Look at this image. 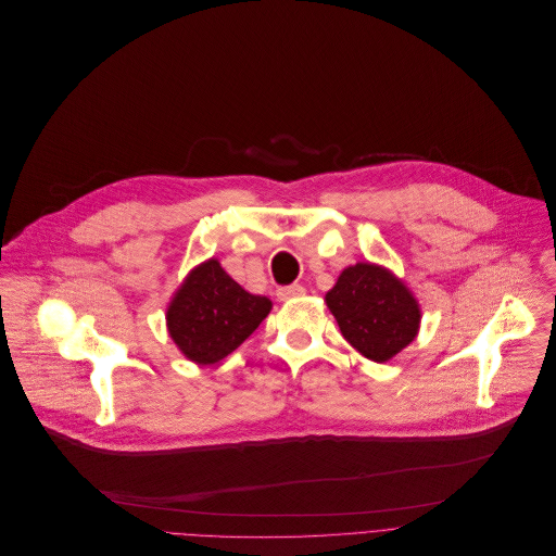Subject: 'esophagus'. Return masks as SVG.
I'll return each instance as SVG.
<instances>
[{
    "mask_svg": "<svg viewBox=\"0 0 556 556\" xmlns=\"http://www.w3.org/2000/svg\"><path fill=\"white\" fill-rule=\"evenodd\" d=\"M276 295H278V300H293V298H300V295H304V287L302 285H289V287H280L278 291H276Z\"/></svg>",
    "mask_w": 556,
    "mask_h": 556,
    "instance_id": "34e87169",
    "label": "esophagus"
}]
</instances>
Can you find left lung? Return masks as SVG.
Returning a JSON list of instances; mask_svg holds the SVG:
<instances>
[{"mask_svg":"<svg viewBox=\"0 0 556 556\" xmlns=\"http://www.w3.org/2000/svg\"><path fill=\"white\" fill-rule=\"evenodd\" d=\"M324 300L344 340L377 364L399 355L418 332L420 306L414 293L381 265L346 267Z\"/></svg>","mask_w":556,"mask_h":556,"instance_id":"left-lung-1","label":"left lung"}]
</instances>
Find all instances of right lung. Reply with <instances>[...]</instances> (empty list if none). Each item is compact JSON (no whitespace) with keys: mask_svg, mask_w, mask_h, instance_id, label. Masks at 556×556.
Returning a JSON list of instances; mask_svg holds the SVG:
<instances>
[{"mask_svg":"<svg viewBox=\"0 0 556 556\" xmlns=\"http://www.w3.org/2000/svg\"><path fill=\"white\" fill-rule=\"evenodd\" d=\"M269 311V298L245 291L210 258L194 267L173 295L166 326L190 362L210 366L237 351Z\"/></svg>","mask_w":556,"mask_h":556,"instance_id":"1","label":"right lung"}]
</instances>
